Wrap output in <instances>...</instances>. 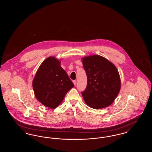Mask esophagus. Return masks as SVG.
<instances>
[{"mask_svg":"<svg viewBox=\"0 0 152 152\" xmlns=\"http://www.w3.org/2000/svg\"><path fill=\"white\" fill-rule=\"evenodd\" d=\"M73 83L74 84V85H75V86H76V84H77V83H76V80H73Z\"/></svg>","mask_w":152,"mask_h":152,"instance_id":"1","label":"esophagus"}]
</instances>
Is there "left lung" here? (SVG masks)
<instances>
[{
  "instance_id": "left-lung-1",
  "label": "left lung",
  "mask_w": 152,
  "mask_h": 152,
  "mask_svg": "<svg viewBox=\"0 0 152 152\" xmlns=\"http://www.w3.org/2000/svg\"><path fill=\"white\" fill-rule=\"evenodd\" d=\"M87 76L83 99L92 108H104L115 100L121 88V80L115 64L106 58L94 55L82 58Z\"/></svg>"
}]
</instances>
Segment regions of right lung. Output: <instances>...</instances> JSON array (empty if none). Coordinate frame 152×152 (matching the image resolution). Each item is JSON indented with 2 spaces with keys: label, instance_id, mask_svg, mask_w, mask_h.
I'll use <instances>...</instances> for the list:
<instances>
[{
  "label": "right lung",
  "instance_id": "obj_1",
  "mask_svg": "<svg viewBox=\"0 0 152 152\" xmlns=\"http://www.w3.org/2000/svg\"><path fill=\"white\" fill-rule=\"evenodd\" d=\"M60 64L61 60L54 56L47 58L39 66L32 81L36 99L51 109L58 107L74 87Z\"/></svg>",
  "mask_w": 152,
  "mask_h": 152
}]
</instances>
